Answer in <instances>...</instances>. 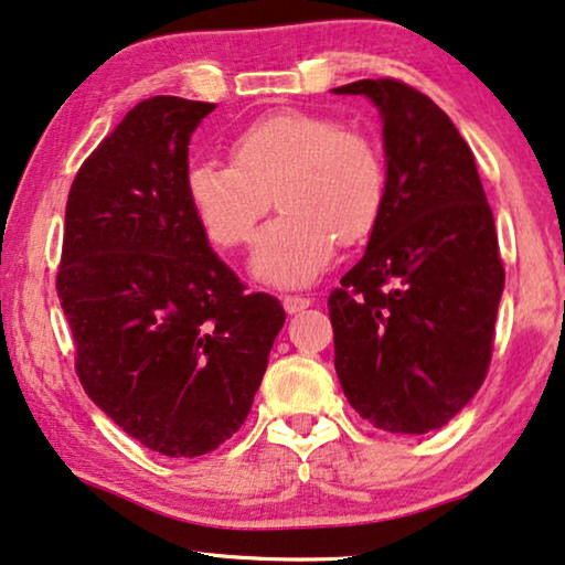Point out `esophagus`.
<instances>
[{
  "label": "esophagus",
  "mask_w": 565,
  "mask_h": 565,
  "mask_svg": "<svg viewBox=\"0 0 565 565\" xmlns=\"http://www.w3.org/2000/svg\"><path fill=\"white\" fill-rule=\"evenodd\" d=\"M282 306H285V310H288L290 316H296V313H300V310H306V308L313 306V300L302 298V296H285L282 298Z\"/></svg>",
  "instance_id": "obj_1"
}]
</instances>
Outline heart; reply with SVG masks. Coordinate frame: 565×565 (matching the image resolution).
<instances>
[{
  "label": "heart",
  "mask_w": 565,
  "mask_h": 565,
  "mask_svg": "<svg viewBox=\"0 0 565 565\" xmlns=\"http://www.w3.org/2000/svg\"><path fill=\"white\" fill-rule=\"evenodd\" d=\"M185 199L211 244L252 242L275 203L282 214L259 236L252 273L263 282L300 288L333 259L337 244L366 239L387 193L382 154L370 137L316 111H275L232 140V162L195 160Z\"/></svg>",
  "instance_id": "heart-1"
}]
</instances>
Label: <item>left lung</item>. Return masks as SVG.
<instances>
[{"instance_id": "8db88e82", "label": "left lung", "mask_w": 565, "mask_h": 565, "mask_svg": "<svg viewBox=\"0 0 565 565\" xmlns=\"http://www.w3.org/2000/svg\"><path fill=\"white\" fill-rule=\"evenodd\" d=\"M333 94L377 106L387 168L380 224L329 296L333 366L374 428L420 436L487 377L504 290L494 216L469 145L428 96L395 78Z\"/></svg>"}]
</instances>
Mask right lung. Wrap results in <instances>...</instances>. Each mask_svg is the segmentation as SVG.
Returning a JSON list of instances; mask_svg holds the SVG:
<instances>
[{
    "mask_svg": "<svg viewBox=\"0 0 565 565\" xmlns=\"http://www.w3.org/2000/svg\"><path fill=\"white\" fill-rule=\"evenodd\" d=\"M214 104L152 96L96 147L65 203L58 298L86 395L170 459L247 420L280 300L244 292L185 199L188 142Z\"/></svg>",
    "mask_w": 565,
    "mask_h": 565,
    "instance_id": "right-lung-1",
    "label": "right lung"
}]
</instances>
